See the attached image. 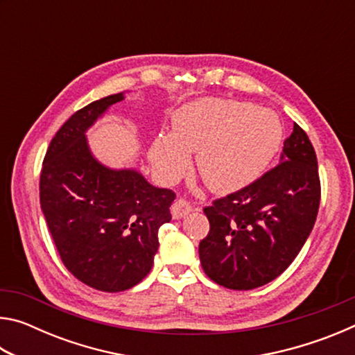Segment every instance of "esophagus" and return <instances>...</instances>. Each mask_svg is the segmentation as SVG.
Instances as JSON below:
<instances>
[{
	"instance_id": "esophagus-1",
	"label": "esophagus",
	"mask_w": 355,
	"mask_h": 355,
	"mask_svg": "<svg viewBox=\"0 0 355 355\" xmlns=\"http://www.w3.org/2000/svg\"><path fill=\"white\" fill-rule=\"evenodd\" d=\"M171 211H172L173 219H182V218H184L186 214L192 211V207L189 205V202H186L183 199H178V200L173 202Z\"/></svg>"
}]
</instances>
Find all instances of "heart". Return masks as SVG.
Here are the masks:
<instances>
[{"label":"heart","mask_w":355,"mask_h":355,"mask_svg":"<svg viewBox=\"0 0 355 355\" xmlns=\"http://www.w3.org/2000/svg\"><path fill=\"white\" fill-rule=\"evenodd\" d=\"M284 123L271 110L224 98L196 100L175 112L173 133L155 137L148 150L155 175L175 184L197 171L216 194H232L255 183L279 153Z\"/></svg>","instance_id":"b5f03b06"}]
</instances>
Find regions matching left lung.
Returning <instances> with one entry per match:
<instances>
[{"label": "left lung", "instance_id": "left-lung-1", "mask_svg": "<svg viewBox=\"0 0 355 355\" xmlns=\"http://www.w3.org/2000/svg\"><path fill=\"white\" fill-rule=\"evenodd\" d=\"M320 199L315 148L294 123L274 169L203 209L209 220V233L199 244L203 271L230 290L269 284L307 241Z\"/></svg>", "mask_w": 355, "mask_h": 355}]
</instances>
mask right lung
<instances>
[{
	"label": "right lung",
	"mask_w": 355,
	"mask_h": 355,
	"mask_svg": "<svg viewBox=\"0 0 355 355\" xmlns=\"http://www.w3.org/2000/svg\"><path fill=\"white\" fill-rule=\"evenodd\" d=\"M123 98L107 95L76 111L51 139L40 172V207L59 257L78 280L106 293L130 290L150 272L175 199L135 169L101 164L89 148L86 131Z\"/></svg>",
	"instance_id": "1"
}]
</instances>
